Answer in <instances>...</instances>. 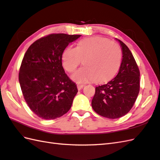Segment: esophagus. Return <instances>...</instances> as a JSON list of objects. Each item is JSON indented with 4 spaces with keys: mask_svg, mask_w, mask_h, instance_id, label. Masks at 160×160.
<instances>
[{
    "mask_svg": "<svg viewBox=\"0 0 160 160\" xmlns=\"http://www.w3.org/2000/svg\"><path fill=\"white\" fill-rule=\"evenodd\" d=\"M84 87V84H77V88L78 90H81Z\"/></svg>",
    "mask_w": 160,
    "mask_h": 160,
    "instance_id": "34e87169",
    "label": "esophagus"
}]
</instances>
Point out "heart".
<instances>
[{"label":"heart","mask_w":160,"mask_h":160,"mask_svg":"<svg viewBox=\"0 0 160 160\" xmlns=\"http://www.w3.org/2000/svg\"><path fill=\"white\" fill-rule=\"evenodd\" d=\"M62 64L73 73L82 60L84 66L72 76L77 82L93 80L98 82L108 80L117 73L122 62V51L117 42L101 36L84 38L76 47H67L62 53Z\"/></svg>","instance_id":"heart-1"}]
</instances>
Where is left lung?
<instances>
[{
    "label": "left lung",
    "instance_id": "left-lung-1",
    "mask_svg": "<svg viewBox=\"0 0 160 160\" xmlns=\"http://www.w3.org/2000/svg\"><path fill=\"white\" fill-rule=\"evenodd\" d=\"M122 49L120 70L113 79L96 87L91 102L93 110L101 116L116 119L128 113L140 92V69L125 44L118 40Z\"/></svg>",
    "mask_w": 160,
    "mask_h": 160
}]
</instances>
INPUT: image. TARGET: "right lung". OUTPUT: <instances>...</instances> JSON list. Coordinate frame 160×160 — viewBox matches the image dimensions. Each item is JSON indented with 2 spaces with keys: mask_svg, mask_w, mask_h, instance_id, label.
Listing matches in <instances>:
<instances>
[{
  "mask_svg": "<svg viewBox=\"0 0 160 160\" xmlns=\"http://www.w3.org/2000/svg\"><path fill=\"white\" fill-rule=\"evenodd\" d=\"M81 35L52 33L38 39L27 50L18 79L28 104L37 116L53 120L71 108L77 86L64 72V50Z\"/></svg>",
  "mask_w": 160,
  "mask_h": 160,
  "instance_id": "obj_1",
  "label": "right lung"
}]
</instances>
